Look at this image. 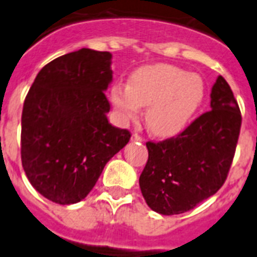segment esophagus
Returning <instances> with one entry per match:
<instances>
[{
  "label": "esophagus",
  "instance_id": "obj_1",
  "mask_svg": "<svg viewBox=\"0 0 257 257\" xmlns=\"http://www.w3.org/2000/svg\"><path fill=\"white\" fill-rule=\"evenodd\" d=\"M132 141H144V139H143L140 135L135 133V135H132Z\"/></svg>",
  "mask_w": 257,
  "mask_h": 257
}]
</instances>
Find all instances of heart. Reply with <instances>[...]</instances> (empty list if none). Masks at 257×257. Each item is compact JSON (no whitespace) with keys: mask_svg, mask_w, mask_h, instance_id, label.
Wrapping results in <instances>:
<instances>
[{"mask_svg":"<svg viewBox=\"0 0 257 257\" xmlns=\"http://www.w3.org/2000/svg\"><path fill=\"white\" fill-rule=\"evenodd\" d=\"M205 86L199 74L187 73L168 64L143 66L133 72L128 85L117 84L110 98L122 120H135L140 106L153 135L173 136L181 132L203 104Z\"/></svg>","mask_w":257,"mask_h":257,"instance_id":"b5f03b06","label":"heart"}]
</instances>
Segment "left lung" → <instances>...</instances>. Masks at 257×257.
<instances>
[{
	"label": "left lung",
	"instance_id": "1",
	"mask_svg": "<svg viewBox=\"0 0 257 257\" xmlns=\"http://www.w3.org/2000/svg\"><path fill=\"white\" fill-rule=\"evenodd\" d=\"M241 113L221 76L211 92V110L160 143H147L148 161L140 188L152 211L179 215L191 211L223 187L235 156Z\"/></svg>",
	"mask_w": 257,
	"mask_h": 257
}]
</instances>
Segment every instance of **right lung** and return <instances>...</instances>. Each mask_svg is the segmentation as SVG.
<instances>
[{"mask_svg":"<svg viewBox=\"0 0 257 257\" xmlns=\"http://www.w3.org/2000/svg\"><path fill=\"white\" fill-rule=\"evenodd\" d=\"M112 54L82 49L46 64L26 94L21 118V160L26 177L53 203L85 199L105 164L131 133L109 124L105 90Z\"/></svg>","mask_w":257,"mask_h":257,"instance_id":"1","label":"right lung"}]
</instances>
